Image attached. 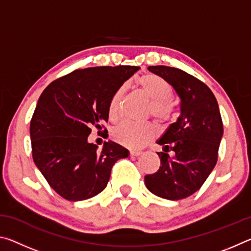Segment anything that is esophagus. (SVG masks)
<instances>
[{"mask_svg":"<svg viewBox=\"0 0 251 251\" xmlns=\"http://www.w3.org/2000/svg\"><path fill=\"white\" fill-rule=\"evenodd\" d=\"M129 154L131 157H137L139 155H142V151H130Z\"/></svg>","mask_w":251,"mask_h":251,"instance_id":"34e87169","label":"esophagus"}]
</instances>
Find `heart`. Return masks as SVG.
<instances>
[{
  "mask_svg": "<svg viewBox=\"0 0 251 251\" xmlns=\"http://www.w3.org/2000/svg\"><path fill=\"white\" fill-rule=\"evenodd\" d=\"M135 86L141 94L151 100L148 114L157 122L165 124L172 120L173 87L167 80L155 74H146L135 80ZM125 95V86L118 87L108 104V117L113 122L121 115V107ZM157 134L152 124L136 125L131 123H123L112 131V137L116 143L129 148H141L150 143Z\"/></svg>",
  "mask_w": 251,
  "mask_h": 251,
  "instance_id": "1",
  "label": "heart"
}]
</instances>
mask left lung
Returning a JSON list of instances; mask_svg holds the SVG:
<instances>
[{"instance_id":"left-lung-1","label":"left lung","mask_w":251,"mask_h":251,"mask_svg":"<svg viewBox=\"0 0 251 251\" xmlns=\"http://www.w3.org/2000/svg\"><path fill=\"white\" fill-rule=\"evenodd\" d=\"M148 70L172 85L180 100V116L158 142L163 151L159 169L145 176V185L156 196L179 201L196 193L218 159L224 127L218 103L201 80L176 67Z\"/></svg>"}]
</instances>
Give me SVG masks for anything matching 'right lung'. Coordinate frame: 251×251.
Segmentation results:
<instances>
[{
  "label": "right lung",
  "mask_w": 251,
  "mask_h": 251,
  "mask_svg": "<svg viewBox=\"0 0 251 251\" xmlns=\"http://www.w3.org/2000/svg\"><path fill=\"white\" fill-rule=\"evenodd\" d=\"M138 66L76 70L45 88L29 125L32 156L49 185L70 201H85L103 190L110 171L128 151L114 142L103 150L87 142L92 128L101 133L108 104Z\"/></svg>",
  "instance_id": "right-lung-1"
}]
</instances>
